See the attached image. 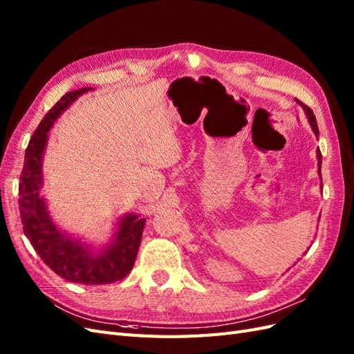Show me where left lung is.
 Listing matches in <instances>:
<instances>
[{
	"label": "left lung",
	"mask_w": 354,
	"mask_h": 354,
	"mask_svg": "<svg viewBox=\"0 0 354 354\" xmlns=\"http://www.w3.org/2000/svg\"><path fill=\"white\" fill-rule=\"evenodd\" d=\"M297 100V104L304 109V114H306V117H307V120H308V124L311 126V129H313V132H315V135H316V138H319V127H317V123H316V117H315V114H313V111L307 106V105H304L301 102V100H298V99H295ZM316 154H317V166H319V175H320V169H322V154H320V149L317 148V151H316ZM320 179H322V175H320ZM319 219H320V216H319Z\"/></svg>",
	"instance_id": "left-lung-1"
}]
</instances>
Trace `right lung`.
I'll list each match as a JSON object with an SVG mask.
<instances>
[{
  "label": "right lung",
  "instance_id": "right-lung-1",
  "mask_svg": "<svg viewBox=\"0 0 354 354\" xmlns=\"http://www.w3.org/2000/svg\"><path fill=\"white\" fill-rule=\"evenodd\" d=\"M93 87L73 90L60 97L48 111L29 140L19 183V210L24 233L32 248L56 274L82 285H106L124 279L133 268L142 239L145 218L126 214L115 222V231L108 243L93 249L82 239L60 230L50 216L47 201L41 196L44 184L43 158L48 132L55 121L75 100L92 92Z\"/></svg>",
  "mask_w": 354,
  "mask_h": 354
}]
</instances>
